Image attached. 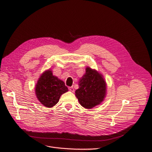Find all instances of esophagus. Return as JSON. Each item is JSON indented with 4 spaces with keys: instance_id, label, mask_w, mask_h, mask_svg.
Instances as JSON below:
<instances>
[{
    "instance_id": "obj_1",
    "label": "esophagus",
    "mask_w": 152,
    "mask_h": 152,
    "mask_svg": "<svg viewBox=\"0 0 152 152\" xmlns=\"http://www.w3.org/2000/svg\"><path fill=\"white\" fill-rule=\"evenodd\" d=\"M68 89H69V91H71V92H74V87H73V86L69 87Z\"/></svg>"
}]
</instances>
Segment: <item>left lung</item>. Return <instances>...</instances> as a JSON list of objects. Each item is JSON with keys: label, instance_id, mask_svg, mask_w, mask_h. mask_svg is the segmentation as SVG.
Returning a JSON list of instances; mask_svg holds the SVG:
<instances>
[{"label": "left lung", "instance_id": "8db88e82", "mask_svg": "<svg viewBox=\"0 0 152 152\" xmlns=\"http://www.w3.org/2000/svg\"><path fill=\"white\" fill-rule=\"evenodd\" d=\"M79 89L75 95L85 108H92L104 100L107 84L103 76L95 69L87 67L86 73L79 81Z\"/></svg>", "mask_w": 152, "mask_h": 152}]
</instances>
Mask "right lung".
Wrapping results in <instances>:
<instances>
[{
	"instance_id": "add662e5",
	"label": "right lung",
	"mask_w": 152,
	"mask_h": 152,
	"mask_svg": "<svg viewBox=\"0 0 152 152\" xmlns=\"http://www.w3.org/2000/svg\"><path fill=\"white\" fill-rule=\"evenodd\" d=\"M68 91L65 83L57 76H54L50 69L44 71L40 76L35 88L37 99L48 108L57 104L61 95Z\"/></svg>"
}]
</instances>
